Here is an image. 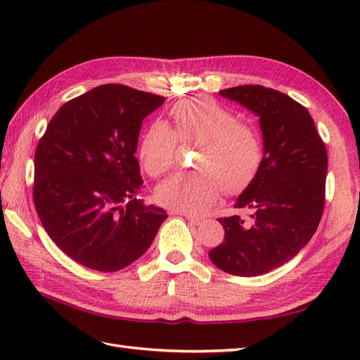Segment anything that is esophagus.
<instances>
[{"mask_svg":"<svg viewBox=\"0 0 360 360\" xmlns=\"http://www.w3.org/2000/svg\"><path fill=\"white\" fill-rule=\"evenodd\" d=\"M177 214H180V216H184V217H186V219H188L191 224H193V225H201V224L204 222L202 217H200V216H193V214H191V213L177 212Z\"/></svg>","mask_w":360,"mask_h":360,"instance_id":"34e87169","label":"esophagus"}]
</instances>
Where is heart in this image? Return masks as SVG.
I'll list each match as a JSON object with an SVG mask.
<instances>
[{
  "instance_id": "obj_1",
  "label": "heart",
  "mask_w": 360,
  "mask_h": 360,
  "mask_svg": "<svg viewBox=\"0 0 360 360\" xmlns=\"http://www.w3.org/2000/svg\"><path fill=\"white\" fill-rule=\"evenodd\" d=\"M172 127L153 122L141 136L139 160L151 177H162L177 167L181 148L195 147L197 172L174 176L156 189L169 209L201 213L219 198L243 192L263 165L264 143L259 130L242 122L209 97H191L171 108Z\"/></svg>"
}]
</instances>
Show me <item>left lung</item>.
Instances as JSON below:
<instances>
[{
  "label": "left lung",
  "instance_id": "1",
  "mask_svg": "<svg viewBox=\"0 0 360 360\" xmlns=\"http://www.w3.org/2000/svg\"><path fill=\"white\" fill-rule=\"evenodd\" d=\"M219 93L259 117L264 159L234 204L249 216L217 219L224 242L209 257L226 274L258 276L287 263L317 231L326 204L328 150L307 108L290 96L254 84Z\"/></svg>",
  "mask_w": 360,
  "mask_h": 360
}]
</instances>
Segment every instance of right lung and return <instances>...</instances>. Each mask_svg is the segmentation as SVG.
<instances>
[{
	"instance_id": "obj_1",
	"label": "right lung",
	"mask_w": 360,
	"mask_h": 360,
	"mask_svg": "<svg viewBox=\"0 0 360 360\" xmlns=\"http://www.w3.org/2000/svg\"><path fill=\"white\" fill-rule=\"evenodd\" d=\"M165 97L105 84L64 103L34 155L32 200L52 242L85 267L115 271L150 248L168 214L138 198L143 120Z\"/></svg>"
}]
</instances>
